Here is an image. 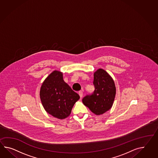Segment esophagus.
I'll list each match as a JSON object with an SVG mask.
<instances>
[{
    "instance_id": "1",
    "label": "esophagus",
    "mask_w": 158,
    "mask_h": 158,
    "mask_svg": "<svg viewBox=\"0 0 158 158\" xmlns=\"http://www.w3.org/2000/svg\"><path fill=\"white\" fill-rule=\"evenodd\" d=\"M79 95L81 98L83 96V91H79Z\"/></svg>"
}]
</instances>
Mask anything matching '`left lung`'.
Returning <instances> with one entry per match:
<instances>
[{
  "mask_svg": "<svg viewBox=\"0 0 158 158\" xmlns=\"http://www.w3.org/2000/svg\"><path fill=\"white\" fill-rule=\"evenodd\" d=\"M93 84L94 91L85 96L82 102L94 114L100 115L112 107L115 97V85L111 77L102 69L94 73Z\"/></svg>",
  "mask_w": 158,
  "mask_h": 158,
  "instance_id": "1",
  "label": "left lung"
}]
</instances>
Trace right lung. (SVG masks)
<instances>
[{
	"label": "right lung",
	"instance_id": "obj_1",
	"mask_svg": "<svg viewBox=\"0 0 158 158\" xmlns=\"http://www.w3.org/2000/svg\"><path fill=\"white\" fill-rule=\"evenodd\" d=\"M40 98L43 107L49 114L63 119L70 115L80 96L64 81L62 73L55 70L43 81Z\"/></svg>",
	"mask_w": 158,
	"mask_h": 158
}]
</instances>
